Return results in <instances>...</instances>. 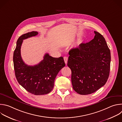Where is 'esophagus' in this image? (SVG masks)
<instances>
[{
  "label": "esophagus",
  "mask_w": 122,
  "mask_h": 122,
  "mask_svg": "<svg viewBox=\"0 0 122 122\" xmlns=\"http://www.w3.org/2000/svg\"><path fill=\"white\" fill-rule=\"evenodd\" d=\"M64 61H65V63L66 64H67V60H68V58L66 56H65V57H64Z\"/></svg>",
  "instance_id": "obj_1"
}]
</instances>
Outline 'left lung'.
Segmentation results:
<instances>
[{
  "label": "left lung",
  "instance_id": "8db88e82",
  "mask_svg": "<svg viewBox=\"0 0 122 122\" xmlns=\"http://www.w3.org/2000/svg\"><path fill=\"white\" fill-rule=\"evenodd\" d=\"M94 33L90 42L69 52L67 66L71 70L73 89L81 95L95 92L105 84L109 76L110 50L103 36Z\"/></svg>",
  "mask_w": 122,
  "mask_h": 122
}]
</instances>
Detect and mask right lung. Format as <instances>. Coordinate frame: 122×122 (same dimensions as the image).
<instances>
[{
  "instance_id": "right-lung-1",
  "label": "right lung",
  "mask_w": 122,
  "mask_h": 122,
  "mask_svg": "<svg viewBox=\"0 0 122 122\" xmlns=\"http://www.w3.org/2000/svg\"><path fill=\"white\" fill-rule=\"evenodd\" d=\"M38 34L32 31L20 36L17 40L13 54L15 76L19 83L29 92L41 95L49 93L53 90L56 76L65 66L62 56L53 57L46 54L44 59L33 66H28L22 59L20 48L23 40Z\"/></svg>"
}]
</instances>
